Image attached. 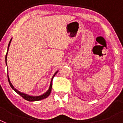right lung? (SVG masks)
Segmentation results:
<instances>
[{
	"label": "right lung",
	"instance_id": "add662e5",
	"mask_svg": "<svg viewBox=\"0 0 123 123\" xmlns=\"http://www.w3.org/2000/svg\"><path fill=\"white\" fill-rule=\"evenodd\" d=\"M12 39H10V41L9 44H8V49H7V52H6V55H5V63H6V58H7V54H8V49H9V47H10V43H11V41H12ZM58 71H56V72L55 73V74H54V76H53V77H52V79H51L50 84L49 88V89L47 90V91L46 92H45L44 94H42V95H39V96H31V95H29L26 94H25V93H23V92H19V91H18V90L16 89L15 88H14L13 86L12 85V84L11 83L10 81V78H9V76H8V74H7V76H8V82H9L10 86H11V87L12 88L13 90H14V91H15V92H17L18 94H19L20 96L22 97L24 99L26 100H28V101H29V102H34V101H38V100H42V99H44V98H47V97L50 95V92H51V91H52V80H53V78H54V77L55 76V75L57 73V72H58Z\"/></svg>",
	"mask_w": 123,
	"mask_h": 123
}]
</instances>
